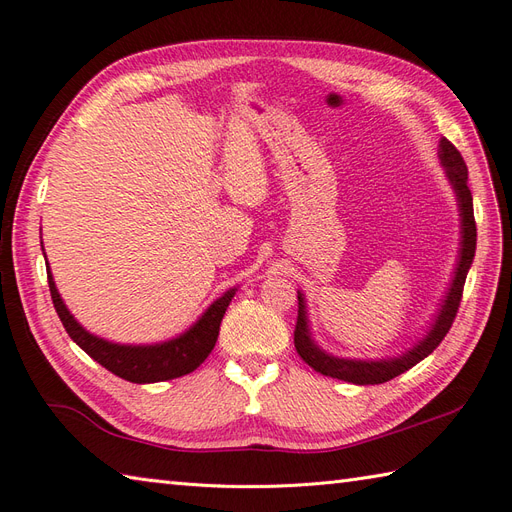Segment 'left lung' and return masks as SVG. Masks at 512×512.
<instances>
[{
	"label": "left lung",
	"instance_id": "1",
	"mask_svg": "<svg viewBox=\"0 0 512 512\" xmlns=\"http://www.w3.org/2000/svg\"><path fill=\"white\" fill-rule=\"evenodd\" d=\"M438 158L446 173L448 183L457 196L459 207V224H461V241H459V256L457 265L453 271V280L448 284V290L438 307L436 316H433L431 327L427 333L418 339L414 346H410L406 352L397 356H386V359H342L327 350H322L312 337V329H309L307 318V301L305 294L297 290L299 294V318L297 329H294V348H297L301 359L322 376H331L352 384H382L389 382L395 376L404 374V371L412 369L416 363H421L425 356H429L433 350L440 346L442 339L446 337L448 329L457 316L459 301L463 294V284H466L468 271L472 267L474 252H476V222H474V205H472V192L468 188V166L463 162L461 153L455 149V145L446 138H440L438 145Z\"/></svg>",
	"mask_w": 512,
	"mask_h": 512
}]
</instances>
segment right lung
Wrapping results in <instances>:
<instances>
[{"label":"right lung","mask_w":512,"mask_h":512,"mask_svg":"<svg viewBox=\"0 0 512 512\" xmlns=\"http://www.w3.org/2000/svg\"><path fill=\"white\" fill-rule=\"evenodd\" d=\"M44 252V245H42ZM46 275H49V288L51 299L57 309V316L64 324V329L72 337V342L85 350L91 359L98 361L115 376L136 382V384H149V382H164L181 378L190 374L200 363H203L211 354L215 342L220 335V324L226 314V309L235 297L237 288L226 290L220 299H215L190 329H185L173 339H166L160 344H115L108 342L104 337L89 333L83 324L76 320L70 309L66 307L64 299L55 286L53 273L46 260Z\"/></svg>","instance_id":"add662e5"}]
</instances>
